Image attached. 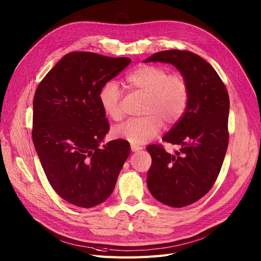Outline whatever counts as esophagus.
<instances>
[{
	"instance_id": "34e87169",
	"label": "esophagus",
	"mask_w": 261,
	"mask_h": 261,
	"mask_svg": "<svg viewBox=\"0 0 261 261\" xmlns=\"http://www.w3.org/2000/svg\"><path fill=\"white\" fill-rule=\"evenodd\" d=\"M131 150L132 151H139V150H141L142 149V147L141 146H138V145H134V144H131Z\"/></svg>"
}]
</instances>
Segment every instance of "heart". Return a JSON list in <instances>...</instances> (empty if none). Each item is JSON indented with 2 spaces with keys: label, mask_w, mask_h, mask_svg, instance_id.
I'll return each mask as SVG.
<instances>
[{
  "label": "heart",
  "mask_w": 261,
  "mask_h": 261,
  "mask_svg": "<svg viewBox=\"0 0 261 261\" xmlns=\"http://www.w3.org/2000/svg\"><path fill=\"white\" fill-rule=\"evenodd\" d=\"M122 85L129 92L144 95L141 110L144 116L115 128L113 133L118 139L134 145L148 143L161 132L164 120L168 125H174L186 111L189 100L188 81L181 73H169L165 66L142 64L126 75ZM98 99L103 113L110 119H122V92L115 82H107L99 92Z\"/></svg>",
  "instance_id": "obj_1"
}]
</instances>
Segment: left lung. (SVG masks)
I'll use <instances>...</instances> for the list:
<instances>
[{
    "label": "left lung",
    "instance_id": "1",
    "mask_svg": "<svg viewBox=\"0 0 261 261\" xmlns=\"http://www.w3.org/2000/svg\"><path fill=\"white\" fill-rule=\"evenodd\" d=\"M151 61L171 63L189 85L186 111L163 138L179 150L170 154L163 145L146 148L152 159L150 193L168 206L184 207L206 195L221 170L229 140L228 93L214 67L197 54L163 50L145 60Z\"/></svg>",
    "mask_w": 261,
    "mask_h": 261
}]
</instances>
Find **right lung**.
<instances>
[{
    "mask_svg": "<svg viewBox=\"0 0 261 261\" xmlns=\"http://www.w3.org/2000/svg\"><path fill=\"white\" fill-rule=\"evenodd\" d=\"M131 62L90 51L66 54L39 84L33 142L53 189L66 202L94 207L111 196L130 153L125 140L100 148L110 126L98 95Z\"/></svg>",
    "mask_w": 261,
    "mask_h": 261,
    "instance_id": "obj_1",
    "label": "right lung"
}]
</instances>
